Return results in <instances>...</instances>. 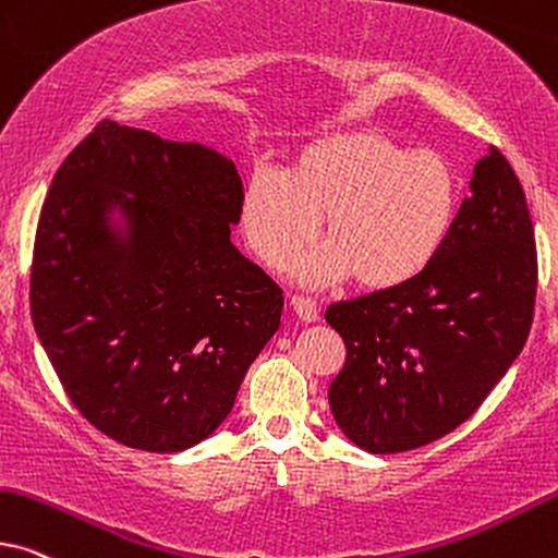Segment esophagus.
Wrapping results in <instances>:
<instances>
[{
  "instance_id": "34e87169",
  "label": "esophagus",
  "mask_w": 558,
  "mask_h": 558,
  "mask_svg": "<svg viewBox=\"0 0 558 558\" xmlns=\"http://www.w3.org/2000/svg\"><path fill=\"white\" fill-rule=\"evenodd\" d=\"M292 307H294V313L300 315L305 323H315L317 317H320V307H317V302L313 300V296L292 294Z\"/></svg>"
}]
</instances>
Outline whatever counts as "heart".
Returning a JSON list of instances; mask_svg holds the SVG:
<instances>
[{
  "instance_id": "heart-1",
  "label": "heart",
  "mask_w": 558,
  "mask_h": 558,
  "mask_svg": "<svg viewBox=\"0 0 558 558\" xmlns=\"http://www.w3.org/2000/svg\"><path fill=\"white\" fill-rule=\"evenodd\" d=\"M459 179L438 150H404L376 130L317 135L292 169H256L241 220L251 248L284 269L313 241L320 217L325 243L296 264L307 284L353 274L364 289H395L415 279L451 230Z\"/></svg>"
}]
</instances>
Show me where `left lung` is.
Returning <instances> with one entry per match:
<instances>
[{
  "mask_svg": "<svg viewBox=\"0 0 558 558\" xmlns=\"http://www.w3.org/2000/svg\"><path fill=\"white\" fill-rule=\"evenodd\" d=\"M469 186L415 279L325 310L345 343L330 412L368 453L412 451L459 428L531 332L538 256L523 186L495 146Z\"/></svg>",
  "mask_w": 558,
  "mask_h": 558,
  "instance_id": "8db88e82",
  "label": "left lung"
}]
</instances>
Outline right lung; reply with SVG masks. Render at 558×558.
<instances>
[{
  "label": "right lung",
  "mask_w": 558,
  "mask_h": 558,
  "mask_svg": "<svg viewBox=\"0 0 558 558\" xmlns=\"http://www.w3.org/2000/svg\"><path fill=\"white\" fill-rule=\"evenodd\" d=\"M241 207L230 158L112 120L56 171L35 230L31 315L63 392L107 438L184 451L233 410L284 305L230 243ZM112 208L125 236L109 226Z\"/></svg>",
  "instance_id": "right-lung-1"
}]
</instances>
